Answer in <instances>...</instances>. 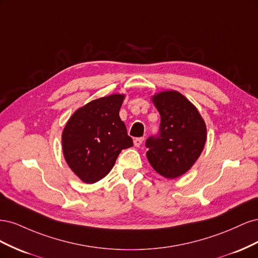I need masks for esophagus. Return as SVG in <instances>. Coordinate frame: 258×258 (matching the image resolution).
Returning <instances> with one entry per match:
<instances>
[{"label": "esophagus", "mask_w": 258, "mask_h": 258, "mask_svg": "<svg viewBox=\"0 0 258 258\" xmlns=\"http://www.w3.org/2000/svg\"><path fill=\"white\" fill-rule=\"evenodd\" d=\"M143 141H144V138H136V139L134 140V144H135V146L139 147L140 145H141V144L143 143Z\"/></svg>", "instance_id": "esophagus-1"}]
</instances>
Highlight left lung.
I'll return each mask as SVG.
<instances>
[{"label": "left lung", "instance_id": "1", "mask_svg": "<svg viewBox=\"0 0 258 258\" xmlns=\"http://www.w3.org/2000/svg\"><path fill=\"white\" fill-rule=\"evenodd\" d=\"M160 114V132L146 141V157L156 172L173 179L197 161L207 141V126L197 107L182 93L166 90L152 97Z\"/></svg>", "mask_w": 258, "mask_h": 258}]
</instances>
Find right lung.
<instances>
[{
  "instance_id": "1",
  "label": "right lung",
  "mask_w": 258,
  "mask_h": 258,
  "mask_svg": "<svg viewBox=\"0 0 258 258\" xmlns=\"http://www.w3.org/2000/svg\"><path fill=\"white\" fill-rule=\"evenodd\" d=\"M123 93L90 101L77 108L62 131L64 159L81 181L92 184L103 178L119 153L134 145L119 117Z\"/></svg>"
}]
</instances>
